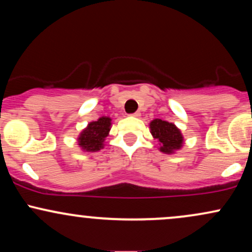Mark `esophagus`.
<instances>
[{"mask_svg":"<svg viewBox=\"0 0 252 252\" xmlns=\"http://www.w3.org/2000/svg\"><path fill=\"white\" fill-rule=\"evenodd\" d=\"M131 116H134V117H140L141 116V114L138 111H136V112H134V114H131Z\"/></svg>","mask_w":252,"mask_h":252,"instance_id":"1","label":"esophagus"}]
</instances>
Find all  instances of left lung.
<instances>
[{
    "instance_id": "left-lung-1",
    "label": "left lung",
    "mask_w": 252,
    "mask_h": 252,
    "mask_svg": "<svg viewBox=\"0 0 252 252\" xmlns=\"http://www.w3.org/2000/svg\"><path fill=\"white\" fill-rule=\"evenodd\" d=\"M150 130L154 138H158L160 142V150L167 154H172L175 150L182 147V135L173 123L166 122L162 120H154L150 122Z\"/></svg>"
}]
</instances>
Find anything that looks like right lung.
Segmentation results:
<instances>
[{"instance_id":"right-lung-1","label":"right lung","mask_w":252,"mask_h":252,"mask_svg":"<svg viewBox=\"0 0 252 252\" xmlns=\"http://www.w3.org/2000/svg\"><path fill=\"white\" fill-rule=\"evenodd\" d=\"M111 118L100 117L96 122H91L78 137V144L86 152H98L103 148L104 138L110 131Z\"/></svg>"}]
</instances>
